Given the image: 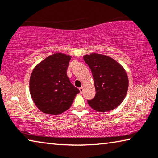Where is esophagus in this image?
Returning a JSON list of instances; mask_svg holds the SVG:
<instances>
[{"mask_svg":"<svg viewBox=\"0 0 158 158\" xmlns=\"http://www.w3.org/2000/svg\"><path fill=\"white\" fill-rule=\"evenodd\" d=\"M79 89V91H80V93H82L83 92H84V86H81V87H80Z\"/></svg>","mask_w":158,"mask_h":158,"instance_id":"obj_1","label":"esophagus"}]
</instances>
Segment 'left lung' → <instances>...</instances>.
Returning a JSON list of instances; mask_svg holds the SVG:
<instances>
[{
    "mask_svg": "<svg viewBox=\"0 0 158 158\" xmlns=\"http://www.w3.org/2000/svg\"><path fill=\"white\" fill-rule=\"evenodd\" d=\"M84 60L91 69L96 92L88 104L100 112L116 109L127 93L129 81L125 69L114 58L100 53L85 54Z\"/></svg>",
    "mask_w": 158,
    "mask_h": 158,
    "instance_id": "left-lung-1",
    "label": "left lung"
}]
</instances>
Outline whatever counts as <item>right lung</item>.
Masks as SVG:
<instances>
[{
	"label": "right lung",
	"instance_id": "obj_1",
	"mask_svg": "<svg viewBox=\"0 0 158 158\" xmlns=\"http://www.w3.org/2000/svg\"><path fill=\"white\" fill-rule=\"evenodd\" d=\"M70 59L71 56L56 53L45 58L33 69L29 90L35 105L44 114L63 113L79 93L67 75Z\"/></svg>",
	"mask_w": 158,
	"mask_h": 158
}]
</instances>
